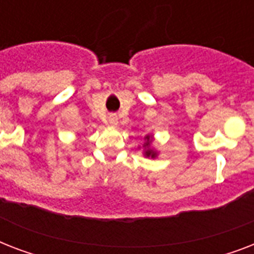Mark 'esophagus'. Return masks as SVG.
I'll return each mask as SVG.
<instances>
[{
    "mask_svg": "<svg viewBox=\"0 0 254 254\" xmlns=\"http://www.w3.org/2000/svg\"><path fill=\"white\" fill-rule=\"evenodd\" d=\"M111 124H112V125H117V121H116L115 117H112V119H111Z\"/></svg>",
    "mask_w": 254,
    "mask_h": 254,
    "instance_id": "34e87169",
    "label": "esophagus"
}]
</instances>
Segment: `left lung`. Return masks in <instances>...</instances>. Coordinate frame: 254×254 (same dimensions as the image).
Segmentation results:
<instances>
[{"mask_svg":"<svg viewBox=\"0 0 254 254\" xmlns=\"http://www.w3.org/2000/svg\"><path fill=\"white\" fill-rule=\"evenodd\" d=\"M145 139H146V142L143 143V147H145L143 154H145V157H151V158H155V157H157V151H154L150 147L151 139H153L151 138V135H146V137H145Z\"/></svg>","mask_w":254,"mask_h":254,"instance_id":"left-lung-1","label":"left lung"}]
</instances>
